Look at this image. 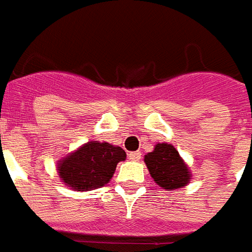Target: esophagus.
Masks as SVG:
<instances>
[{
  "label": "esophagus",
  "mask_w": 252,
  "mask_h": 252,
  "mask_svg": "<svg viewBox=\"0 0 252 252\" xmlns=\"http://www.w3.org/2000/svg\"><path fill=\"white\" fill-rule=\"evenodd\" d=\"M129 159H131V161H140L141 159V153L140 151L129 153Z\"/></svg>",
  "instance_id": "34e87169"
}]
</instances>
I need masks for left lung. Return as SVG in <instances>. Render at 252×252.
Wrapping results in <instances>:
<instances>
[{"label": "left lung", "instance_id": "8db88e82", "mask_svg": "<svg viewBox=\"0 0 252 252\" xmlns=\"http://www.w3.org/2000/svg\"><path fill=\"white\" fill-rule=\"evenodd\" d=\"M150 175L165 190H175L190 182V172L183 159L170 144H157L153 153L144 158Z\"/></svg>", "mask_w": 252, "mask_h": 252}]
</instances>
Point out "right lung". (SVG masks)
Instances as JSON below:
<instances>
[{"mask_svg":"<svg viewBox=\"0 0 252 252\" xmlns=\"http://www.w3.org/2000/svg\"><path fill=\"white\" fill-rule=\"evenodd\" d=\"M126 159L121 147L89 141L77 151L59 161V177L69 187L87 191L106 185L114 176L118 162Z\"/></svg>","mask_w":252,"mask_h":252,"instance_id":"add662e5","label":"right lung"}]
</instances>
